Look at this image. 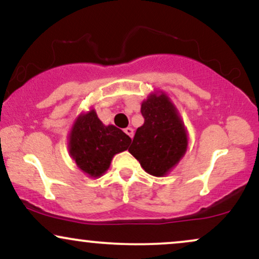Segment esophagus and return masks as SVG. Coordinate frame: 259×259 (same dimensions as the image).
I'll return each mask as SVG.
<instances>
[{
    "label": "esophagus",
    "instance_id": "obj_1",
    "mask_svg": "<svg viewBox=\"0 0 259 259\" xmlns=\"http://www.w3.org/2000/svg\"><path fill=\"white\" fill-rule=\"evenodd\" d=\"M124 133H125L126 135H129V138L133 139V136H134V129H133V127H130V126L125 127V129H124Z\"/></svg>",
    "mask_w": 259,
    "mask_h": 259
}]
</instances>
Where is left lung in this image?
<instances>
[{
	"label": "left lung",
	"instance_id": "left-lung-1",
	"mask_svg": "<svg viewBox=\"0 0 259 259\" xmlns=\"http://www.w3.org/2000/svg\"><path fill=\"white\" fill-rule=\"evenodd\" d=\"M141 114L145 121L136 130L129 152L148 174L163 177L185 153V127L164 94L151 95L142 102Z\"/></svg>",
	"mask_w": 259,
	"mask_h": 259
}]
</instances>
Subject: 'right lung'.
Segmentation results:
<instances>
[{"label":"right lung","instance_id":"add662e5","mask_svg":"<svg viewBox=\"0 0 259 259\" xmlns=\"http://www.w3.org/2000/svg\"><path fill=\"white\" fill-rule=\"evenodd\" d=\"M132 139L114 125H103L96 112L80 115L69 139V152L76 165L90 177H101L113 156L125 151Z\"/></svg>","mask_w":259,"mask_h":259}]
</instances>
